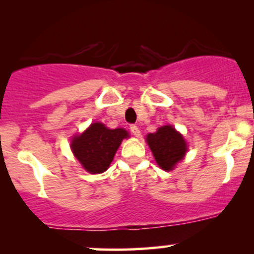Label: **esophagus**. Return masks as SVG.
Masks as SVG:
<instances>
[{"label": "esophagus", "instance_id": "esophagus-1", "mask_svg": "<svg viewBox=\"0 0 254 254\" xmlns=\"http://www.w3.org/2000/svg\"><path fill=\"white\" fill-rule=\"evenodd\" d=\"M130 131L131 132H132V135L133 136H136V137H138L139 135H141V131H139V129H138V127H137V125H130Z\"/></svg>", "mask_w": 254, "mask_h": 254}]
</instances>
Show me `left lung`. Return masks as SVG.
I'll use <instances>...</instances> for the list:
<instances>
[{"label":"left lung","instance_id":"1","mask_svg":"<svg viewBox=\"0 0 254 254\" xmlns=\"http://www.w3.org/2000/svg\"><path fill=\"white\" fill-rule=\"evenodd\" d=\"M147 142L157 165L165 171L173 170L188 151L185 139L171 125L159 127L156 132L149 133Z\"/></svg>","mask_w":254,"mask_h":254}]
</instances>
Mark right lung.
Here are the masks:
<instances>
[{"label":"right lung","mask_w":254,"mask_h":254,"mask_svg":"<svg viewBox=\"0 0 254 254\" xmlns=\"http://www.w3.org/2000/svg\"><path fill=\"white\" fill-rule=\"evenodd\" d=\"M127 137L129 135L124 129H109L104 124L94 123L72 138L71 149L84 170L92 174L103 173Z\"/></svg>","instance_id":"add662e5"}]
</instances>
